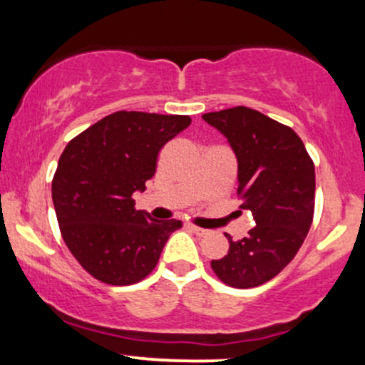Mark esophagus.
Instances as JSON below:
<instances>
[{
    "label": "esophagus",
    "instance_id": "esophagus-1",
    "mask_svg": "<svg viewBox=\"0 0 365 365\" xmlns=\"http://www.w3.org/2000/svg\"><path fill=\"white\" fill-rule=\"evenodd\" d=\"M188 228H190L192 232H194L195 235H199V237L209 235V230H206V228H199V226H194V225H188Z\"/></svg>",
    "mask_w": 365,
    "mask_h": 365
}]
</instances>
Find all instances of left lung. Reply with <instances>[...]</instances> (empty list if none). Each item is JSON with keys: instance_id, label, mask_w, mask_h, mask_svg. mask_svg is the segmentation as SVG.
Instances as JSON below:
<instances>
[{"instance_id": "8db88e82", "label": "left lung", "mask_w": 365, "mask_h": 365, "mask_svg": "<svg viewBox=\"0 0 365 365\" xmlns=\"http://www.w3.org/2000/svg\"><path fill=\"white\" fill-rule=\"evenodd\" d=\"M223 133L238 163L242 209L255 226L242 240L226 235L225 257L211 261L221 282L252 288L269 282L302 247L314 215L316 173L300 137L287 125L245 106L202 115Z\"/></svg>"}]
</instances>
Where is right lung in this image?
<instances>
[{
	"label": "right lung",
	"mask_w": 365,
	"mask_h": 365,
	"mask_svg": "<svg viewBox=\"0 0 365 365\" xmlns=\"http://www.w3.org/2000/svg\"><path fill=\"white\" fill-rule=\"evenodd\" d=\"M190 116L116 111L68 142L53 178V204L63 240L87 273L108 284H133L156 267L182 221L137 211L166 142Z\"/></svg>",
	"instance_id": "1"
}]
</instances>
